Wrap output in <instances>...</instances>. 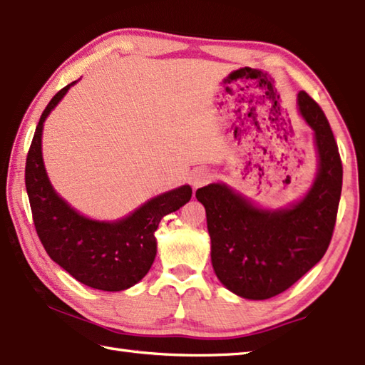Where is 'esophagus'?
<instances>
[{
	"mask_svg": "<svg viewBox=\"0 0 365 365\" xmlns=\"http://www.w3.org/2000/svg\"><path fill=\"white\" fill-rule=\"evenodd\" d=\"M211 172L207 169H195L191 174V185H193V188H200L211 180Z\"/></svg>",
	"mask_w": 365,
	"mask_h": 365,
	"instance_id": "34e87169",
	"label": "esophagus"
}]
</instances>
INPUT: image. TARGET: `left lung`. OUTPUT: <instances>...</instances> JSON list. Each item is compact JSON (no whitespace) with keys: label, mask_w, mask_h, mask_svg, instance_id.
<instances>
[{"label":"left lung","mask_w":365,"mask_h":365,"mask_svg":"<svg viewBox=\"0 0 365 365\" xmlns=\"http://www.w3.org/2000/svg\"><path fill=\"white\" fill-rule=\"evenodd\" d=\"M298 113L312 130L317 153L316 175L299 200L272 209L222 182L196 191L206 209L215 275L240 298L262 301L283 293L330 245L341 196V159L324 110L304 91L298 93Z\"/></svg>","instance_id":"obj_1"}]
</instances>
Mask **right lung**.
<instances>
[{"label":"right lung","instance_id":"add662e5","mask_svg":"<svg viewBox=\"0 0 365 365\" xmlns=\"http://www.w3.org/2000/svg\"><path fill=\"white\" fill-rule=\"evenodd\" d=\"M78 80L58 91L43 110L27 156V195L36 233L49 257L86 287L122 292L137 285L151 269L158 251L154 232L164 215L187 205L191 187L160 193L115 220L86 217L72 207L49 182L41 138L48 115Z\"/></svg>","mask_w":365,"mask_h":365}]
</instances>
